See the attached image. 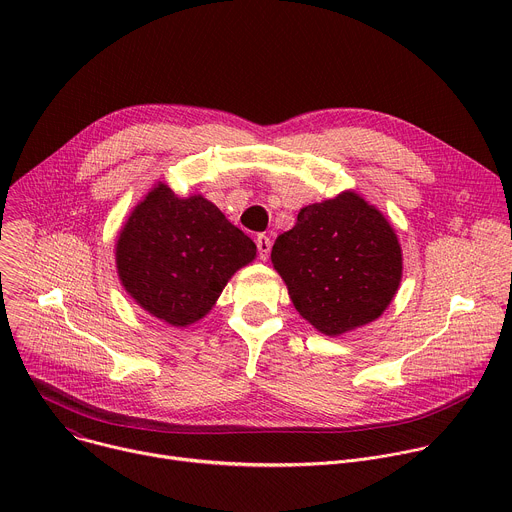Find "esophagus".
Here are the masks:
<instances>
[{
    "label": "esophagus",
    "mask_w": 512,
    "mask_h": 512,
    "mask_svg": "<svg viewBox=\"0 0 512 512\" xmlns=\"http://www.w3.org/2000/svg\"><path fill=\"white\" fill-rule=\"evenodd\" d=\"M257 249H259V257H261L263 261H267L269 251H271V239H269L267 235H259V237H257Z\"/></svg>",
    "instance_id": "34e87169"
}]
</instances>
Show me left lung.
<instances>
[{
  "label": "left lung",
  "instance_id": "1",
  "mask_svg": "<svg viewBox=\"0 0 512 512\" xmlns=\"http://www.w3.org/2000/svg\"><path fill=\"white\" fill-rule=\"evenodd\" d=\"M271 263L300 316L326 336L375 322L403 277L395 229L354 190L304 206L277 237Z\"/></svg>",
  "mask_w": 512,
  "mask_h": 512
}]
</instances>
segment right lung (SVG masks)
<instances>
[{"instance_id": "add662e5", "label": "right lung", "mask_w": 512, "mask_h": 512, "mask_svg": "<svg viewBox=\"0 0 512 512\" xmlns=\"http://www.w3.org/2000/svg\"><path fill=\"white\" fill-rule=\"evenodd\" d=\"M257 257L255 243L202 194L154 184L123 223L115 265L131 300L154 318L186 328L202 320L229 279Z\"/></svg>"}]
</instances>
